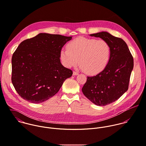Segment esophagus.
Segmentation results:
<instances>
[{"label": "esophagus", "mask_w": 146, "mask_h": 146, "mask_svg": "<svg viewBox=\"0 0 146 146\" xmlns=\"http://www.w3.org/2000/svg\"><path fill=\"white\" fill-rule=\"evenodd\" d=\"M78 73L77 72L74 71V72H73V76H77V75H78Z\"/></svg>", "instance_id": "34e87169"}]
</instances>
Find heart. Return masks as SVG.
<instances>
[{
	"label": "heart",
	"mask_w": 146,
	"mask_h": 146,
	"mask_svg": "<svg viewBox=\"0 0 146 146\" xmlns=\"http://www.w3.org/2000/svg\"><path fill=\"white\" fill-rule=\"evenodd\" d=\"M111 56V47L103 39L78 37L67 45V49L60 51V56L66 68L76 65L79 61L81 68L88 74H96L107 66Z\"/></svg>",
	"instance_id": "heart-1"
}]
</instances>
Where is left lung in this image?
<instances>
[{"label":"left lung","instance_id":"left-lung-1","mask_svg":"<svg viewBox=\"0 0 146 146\" xmlns=\"http://www.w3.org/2000/svg\"><path fill=\"white\" fill-rule=\"evenodd\" d=\"M107 41L111 47L110 60L103 71L88 77L82 91L91 102L104 106L115 102L127 90L134 60L127 45L120 38L106 31L90 35Z\"/></svg>","mask_w":146,"mask_h":146}]
</instances>
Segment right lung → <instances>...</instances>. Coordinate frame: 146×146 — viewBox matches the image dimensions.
Masks as SVG:
<instances>
[{
  "mask_svg": "<svg viewBox=\"0 0 146 146\" xmlns=\"http://www.w3.org/2000/svg\"><path fill=\"white\" fill-rule=\"evenodd\" d=\"M72 36L39 33L23 41L12 58V82L19 95L32 103L54 96L72 76L60 59L64 45Z\"/></svg>",
  "mask_w": 146,
  "mask_h": 146,
  "instance_id": "obj_1",
  "label": "right lung"
}]
</instances>
